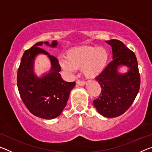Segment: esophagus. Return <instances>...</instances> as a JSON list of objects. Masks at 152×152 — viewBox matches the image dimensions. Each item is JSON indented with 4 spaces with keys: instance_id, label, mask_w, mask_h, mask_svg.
<instances>
[{
    "instance_id": "esophagus-1",
    "label": "esophagus",
    "mask_w": 152,
    "mask_h": 152,
    "mask_svg": "<svg viewBox=\"0 0 152 152\" xmlns=\"http://www.w3.org/2000/svg\"><path fill=\"white\" fill-rule=\"evenodd\" d=\"M76 84H78V86H83L86 84V82L84 81H81V80H78L76 82Z\"/></svg>"
}]
</instances>
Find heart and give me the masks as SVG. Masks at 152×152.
<instances>
[{
  "label": "heart",
  "instance_id": "obj_1",
  "mask_svg": "<svg viewBox=\"0 0 152 152\" xmlns=\"http://www.w3.org/2000/svg\"><path fill=\"white\" fill-rule=\"evenodd\" d=\"M109 60V51L105 48L83 45L69 50L66 58L60 60V64L69 72L80 68L86 78H94L106 68Z\"/></svg>",
  "mask_w": 152,
  "mask_h": 152
}]
</instances>
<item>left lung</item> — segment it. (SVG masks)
Listing matches in <instances>:
<instances>
[{"label": "left lung", "instance_id": "left-lung-1", "mask_svg": "<svg viewBox=\"0 0 152 152\" xmlns=\"http://www.w3.org/2000/svg\"><path fill=\"white\" fill-rule=\"evenodd\" d=\"M112 48L113 61L96 80L101 86V94L93 101L97 111L104 117L113 118L123 114L134 101L140 87V75L135 53L117 39L106 41ZM126 66L125 73L118 72Z\"/></svg>", "mask_w": 152, "mask_h": 152}]
</instances>
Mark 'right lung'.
<instances>
[{
    "instance_id": "right-lung-1",
    "label": "right lung",
    "mask_w": 152,
    "mask_h": 152,
    "mask_svg": "<svg viewBox=\"0 0 152 152\" xmlns=\"http://www.w3.org/2000/svg\"><path fill=\"white\" fill-rule=\"evenodd\" d=\"M44 43L57 47V41L38 42L24 52L17 72V86L20 98L28 110L36 117L52 119L61 115L75 82L64 81L60 74L58 60L40 47ZM39 54L48 56L51 68L48 73L38 77L34 72V62Z\"/></svg>"
}]
</instances>
